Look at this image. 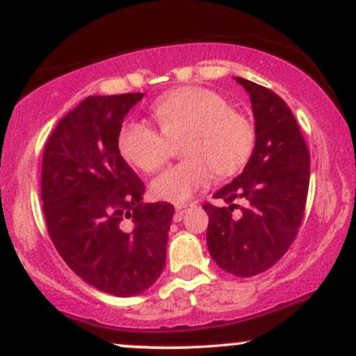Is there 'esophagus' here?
<instances>
[{
  "instance_id": "1",
  "label": "esophagus",
  "mask_w": 356,
  "mask_h": 356,
  "mask_svg": "<svg viewBox=\"0 0 356 356\" xmlns=\"http://www.w3.org/2000/svg\"><path fill=\"white\" fill-rule=\"evenodd\" d=\"M191 207H194V204H177V206H175V220H181L182 219V216H184V212H186L187 209H191Z\"/></svg>"
}]
</instances>
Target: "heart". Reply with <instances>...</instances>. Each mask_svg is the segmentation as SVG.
Listing matches in <instances>:
<instances>
[{
    "mask_svg": "<svg viewBox=\"0 0 356 356\" xmlns=\"http://www.w3.org/2000/svg\"><path fill=\"white\" fill-rule=\"evenodd\" d=\"M152 113L161 130L144 122H125L118 130L117 147L129 164L155 172L172 155V142L184 138L182 154L187 159L155 179V197L189 201L214 174L227 177L246 164L254 144L251 125L212 90L194 85L174 88L155 100Z\"/></svg>",
    "mask_w": 356,
    "mask_h": 356,
    "instance_id": "obj_1",
    "label": "heart"
}]
</instances>
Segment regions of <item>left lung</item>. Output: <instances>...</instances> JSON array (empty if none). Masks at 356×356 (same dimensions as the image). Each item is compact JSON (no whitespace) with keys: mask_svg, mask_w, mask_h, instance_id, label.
<instances>
[{"mask_svg":"<svg viewBox=\"0 0 356 356\" xmlns=\"http://www.w3.org/2000/svg\"><path fill=\"white\" fill-rule=\"evenodd\" d=\"M249 93L256 144L243 174L204 204L207 248L219 268L239 277L276 264L295 241L309 186V150L286 102L273 90L236 76ZM241 206L239 207L238 204ZM241 209L240 214H232Z\"/></svg>","mask_w":356,"mask_h":356,"instance_id":"1","label":"left lung"}]
</instances>
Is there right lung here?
Here are the masks:
<instances>
[{"mask_svg": "<svg viewBox=\"0 0 356 356\" xmlns=\"http://www.w3.org/2000/svg\"><path fill=\"white\" fill-rule=\"evenodd\" d=\"M142 97H87L43 150L48 234L76 276L113 296L140 295L157 281L175 212L169 202H142L144 182L118 152L122 122Z\"/></svg>", "mask_w": 356, "mask_h": 356, "instance_id": "add662e5", "label": "right lung"}]
</instances>
